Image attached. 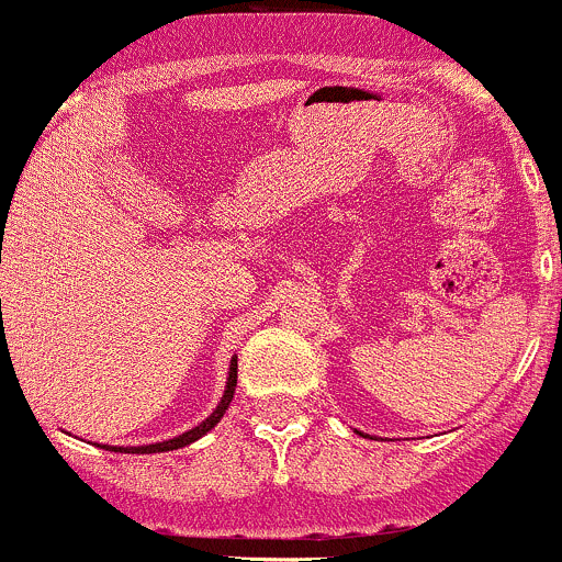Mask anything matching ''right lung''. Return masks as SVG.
<instances>
[{"label":"right lung","mask_w":562,"mask_h":562,"mask_svg":"<svg viewBox=\"0 0 562 562\" xmlns=\"http://www.w3.org/2000/svg\"><path fill=\"white\" fill-rule=\"evenodd\" d=\"M235 387H237V355H235V358H232V363H229V376H226V391H224V396H221L218 407H215L213 413H210L207 418L202 420V424L193 426V429H188V431H182V435L171 437V440L153 442V446H125V448L100 446V448H105V451H125V453H164V451H177V448L191 446V442H196L199 437H204L210 429H215V426L221 424V418H224L226 409H229L232 398H235Z\"/></svg>","instance_id":"add662e5"}]
</instances>
